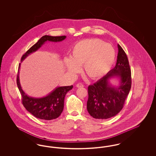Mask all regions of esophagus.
<instances>
[{
	"mask_svg": "<svg viewBox=\"0 0 156 156\" xmlns=\"http://www.w3.org/2000/svg\"><path fill=\"white\" fill-rule=\"evenodd\" d=\"M76 86V87H77V88H83V84H82L81 83H77Z\"/></svg>",
	"mask_w": 156,
	"mask_h": 156,
	"instance_id": "esophagus-1",
	"label": "esophagus"
}]
</instances>
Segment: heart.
Listing matches in <instances>:
<instances>
[{
    "mask_svg": "<svg viewBox=\"0 0 156 156\" xmlns=\"http://www.w3.org/2000/svg\"><path fill=\"white\" fill-rule=\"evenodd\" d=\"M115 50L112 45L98 38L83 40L75 44L71 58H66L64 64L71 75L80 71L92 80H99L106 74L115 62Z\"/></svg>",
    "mask_w": 156,
    "mask_h": 156,
    "instance_id": "1",
    "label": "heart"
}]
</instances>
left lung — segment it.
Masks as SVG:
<instances>
[{"label": "left lung", "instance_id": "left-lung-1", "mask_svg": "<svg viewBox=\"0 0 156 156\" xmlns=\"http://www.w3.org/2000/svg\"><path fill=\"white\" fill-rule=\"evenodd\" d=\"M116 64L99 80L89 85L87 110L95 119H106L116 115L125 104L132 85L131 69L126 53L119 44ZM115 76L120 79L118 87L108 80Z\"/></svg>", "mask_w": 156, "mask_h": 156}]
</instances>
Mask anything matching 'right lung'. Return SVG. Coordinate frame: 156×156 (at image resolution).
I'll return each mask as SVG.
<instances>
[{
    "instance_id": "right-lung-1",
    "label": "right lung",
    "mask_w": 156,
    "mask_h": 156,
    "mask_svg": "<svg viewBox=\"0 0 156 156\" xmlns=\"http://www.w3.org/2000/svg\"><path fill=\"white\" fill-rule=\"evenodd\" d=\"M66 38V36L54 37L45 35L43 36L23 55L21 61H23L31 53L36 51L44 44L45 42L47 41L58 42L64 40ZM20 66V63L19 65L17 85L22 97V101L24 107L27 111L38 119L50 120L58 118L64 109V101L66 95L69 90L73 89V86L57 87L46 97L40 98L29 97L23 90L20 83L19 76Z\"/></svg>"
}]
</instances>
